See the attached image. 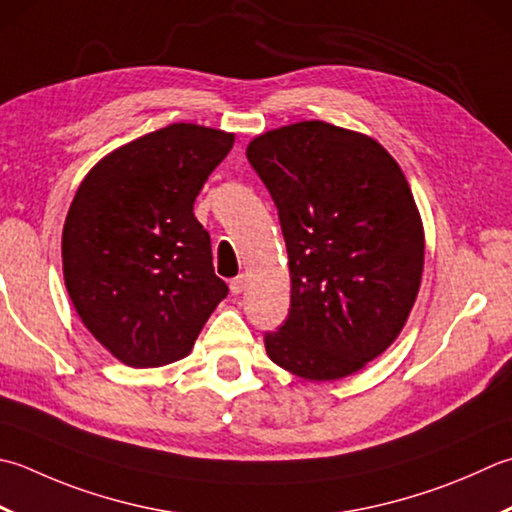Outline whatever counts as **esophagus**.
Returning a JSON list of instances; mask_svg holds the SVG:
<instances>
[{
    "label": "esophagus",
    "instance_id": "34e87169",
    "mask_svg": "<svg viewBox=\"0 0 512 512\" xmlns=\"http://www.w3.org/2000/svg\"><path fill=\"white\" fill-rule=\"evenodd\" d=\"M244 288H246V275H237L235 279H230V293L233 295L244 293Z\"/></svg>",
    "mask_w": 512,
    "mask_h": 512
}]
</instances>
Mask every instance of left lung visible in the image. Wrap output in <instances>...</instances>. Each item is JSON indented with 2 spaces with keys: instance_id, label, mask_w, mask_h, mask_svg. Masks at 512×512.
<instances>
[{
  "instance_id": "1",
  "label": "left lung",
  "mask_w": 512,
  "mask_h": 512,
  "mask_svg": "<svg viewBox=\"0 0 512 512\" xmlns=\"http://www.w3.org/2000/svg\"><path fill=\"white\" fill-rule=\"evenodd\" d=\"M246 157L290 264V310L264 335L268 357L313 382L355 373L395 342L422 282L424 228L402 168L375 139L326 122L268 130Z\"/></svg>"
}]
</instances>
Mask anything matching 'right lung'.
Returning a JSON list of instances; mask_svg holds the SVG:
<instances>
[{
  "instance_id": "1",
  "label": "right lung",
  "mask_w": 512,
  "mask_h": 512,
  "mask_svg": "<svg viewBox=\"0 0 512 512\" xmlns=\"http://www.w3.org/2000/svg\"><path fill=\"white\" fill-rule=\"evenodd\" d=\"M233 142L170 124L117 148L77 188L62 235L66 288L119 362L155 368L186 357L228 295L193 204Z\"/></svg>"
}]
</instances>
